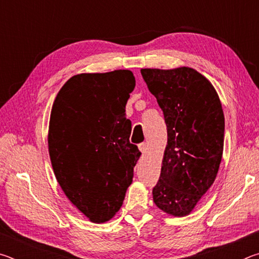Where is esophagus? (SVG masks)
Returning <instances> with one entry per match:
<instances>
[{
  "instance_id": "1",
  "label": "esophagus",
  "mask_w": 259,
  "mask_h": 259,
  "mask_svg": "<svg viewBox=\"0 0 259 259\" xmlns=\"http://www.w3.org/2000/svg\"><path fill=\"white\" fill-rule=\"evenodd\" d=\"M138 148H139V151L142 152V153H145V152H146V150H147V145H146V143H140L139 145H138Z\"/></svg>"
}]
</instances>
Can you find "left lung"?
Instances as JSON below:
<instances>
[{
    "mask_svg": "<svg viewBox=\"0 0 259 259\" xmlns=\"http://www.w3.org/2000/svg\"><path fill=\"white\" fill-rule=\"evenodd\" d=\"M164 115L168 145L153 188L157 208L186 216L216 179L224 147L225 120L218 95L190 67L140 69Z\"/></svg>",
    "mask_w": 259,
    "mask_h": 259,
    "instance_id": "8db88e82",
    "label": "left lung"
}]
</instances>
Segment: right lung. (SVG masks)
Wrapping results in <instances>:
<instances>
[{
	"label": "right lung",
	"instance_id": "right-lung-1",
	"mask_svg": "<svg viewBox=\"0 0 259 259\" xmlns=\"http://www.w3.org/2000/svg\"><path fill=\"white\" fill-rule=\"evenodd\" d=\"M136 85L128 69L77 74L52 105L49 154L57 182L93 223L119 211L142 153L130 144L125 105Z\"/></svg>",
	"mask_w": 259,
	"mask_h": 259
}]
</instances>
